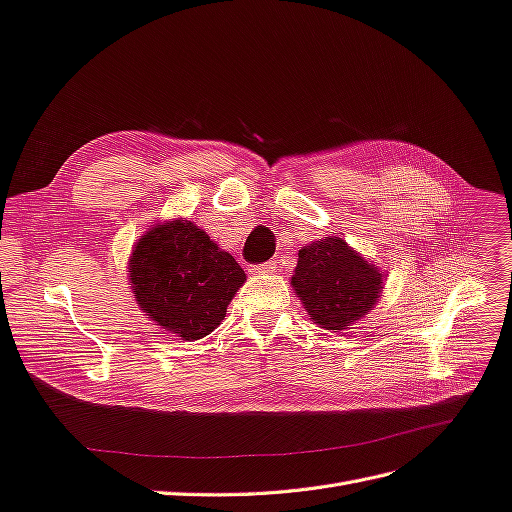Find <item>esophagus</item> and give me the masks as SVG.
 Returning a JSON list of instances; mask_svg holds the SVG:
<instances>
[{"instance_id": "esophagus-1", "label": "esophagus", "mask_w": 512, "mask_h": 512, "mask_svg": "<svg viewBox=\"0 0 512 512\" xmlns=\"http://www.w3.org/2000/svg\"><path fill=\"white\" fill-rule=\"evenodd\" d=\"M276 270V261H266V264L251 266V274H272Z\"/></svg>"}]
</instances>
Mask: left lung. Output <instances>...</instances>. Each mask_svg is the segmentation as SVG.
I'll use <instances>...</instances> for the list:
<instances>
[{
    "mask_svg": "<svg viewBox=\"0 0 512 512\" xmlns=\"http://www.w3.org/2000/svg\"><path fill=\"white\" fill-rule=\"evenodd\" d=\"M291 285L319 328L341 332L373 311L384 274L343 238L330 236L300 248Z\"/></svg>",
    "mask_w": 512,
    "mask_h": 512,
    "instance_id": "left-lung-1",
    "label": "left lung"
}]
</instances>
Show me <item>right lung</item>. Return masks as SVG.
Here are the masks:
<instances>
[{
  "label": "right lung",
  "mask_w": 512,
  "mask_h": 512,
  "mask_svg": "<svg viewBox=\"0 0 512 512\" xmlns=\"http://www.w3.org/2000/svg\"><path fill=\"white\" fill-rule=\"evenodd\" d=\"M128 272L139 309L182 341L203 339L221 324L246 281L236 259L182 218L145 231Z\"/></svg>",
  "instance_id": "obj_1"
}]
</instances>
